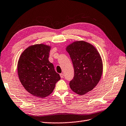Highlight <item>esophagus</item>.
Instances as JSON below:
<instances>
[{"mask_svg": "<svg viewBox=\"0 0 126 126\" xmlns=\"http://www.w3.org/2000/svg\"><path fill=\"white\" fill-rule=\"evenodd\" d=\"M60 76L62 78H63V73H60Z\"/></svg>", "mask_w": 126, "mask_h": 126, "instance_id": "esophagus-1", "label": "esophagus"}]
</instances>
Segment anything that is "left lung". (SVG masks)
Returning a JSON list of instances; mask_svg holds the SVG:
<instances>
[{
	"instance_id": "1",
	"label": "left lung",
	"mask_w": 126,
	"mask_h": 126,
	"mask_svg": "<svg viewBox=\"0 0 126 126\" xmlns=\"http://www.w3.org/2000/svg\"><path fill=\"white\" fill-rule=\"evenodd\" d=\"M74 68V77L70 81L71 89L83 95L95 88L103 72L101 56L90 43L77 41L67 47Z\"/></svg>"
}]
</instances>
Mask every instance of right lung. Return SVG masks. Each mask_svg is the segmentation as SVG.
<instances>
[{
  "label": "right lung",
  "instance_id": "1",
  "mask_svg": "<svg viewBox=\"0 0 126 126\" xmlns=\"http://www.w3.org/2000/svg\"><path fill=\"white\" fill-rule=\"evenodd\" d=\"M50 47L44 44L29 47L21 55L18 63L20 81L28 92L45 97L53 92L60 77L48 60Z\"/></svg>",
  "mask_w": 126,
  "mask_h": 126
}]
</instances>
